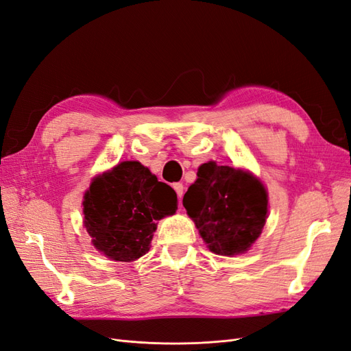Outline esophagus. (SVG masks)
Instances as JSON below:
<instances>
[{
	"mask_svg": "<svg viewBox=\"0 0 351 351\" xmlns=\"http://www.w3.org/2000/svg\"><path fill=\"white\" fill-rule=\"evenodd\" d=\"M173 189L176 190V193H177L178 199H182V197H183V190H184L183 184H182V183H174V184H173Z\"/></svg>",
	"mask_w": 351,
	"mask_h": 351,
	"instance_id": "1",
	"label": "esophagus"
}]
</instances>
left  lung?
<instances>
[{"mask_svg":"<svg viewBox=\"0 0 351 351\" xmlns=\"http://www.w3.org/2000/svg\"><path fill=\"white\" fill-rule=\"evenodd\" d=\"M183 206L210 252L221 256L244 253L268 217V195L252 174L228 165H200Z\"/></svg>","mask_w":351,"mask_h":351,"instance_id":"obj_1","label":"left lung"}]
</instances>
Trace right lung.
I'll use <instances>...</instances> for the list:
<instances>
[{
    "label": "right lung",
    "instance_id": "1",
    "mask_svg": "<svg viewBox=\"0 0 351 351\" xmlns=\"http://www.w3.org/2000/svg\"><path fill=\"white\" fill-rule=\"evenodd\" d=\"M176 208L171 187L141 162L125 161L95 178L84 193V227L105 256L132 262L149 250L156 221Z\"/></svg>",
    "mask_w": 351,
    "mask_h": 351
}]
</instances>
